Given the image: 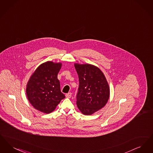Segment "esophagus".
Instances as JSON below:
<instances>
[{"instance_id": "obj_1", "label": "esophagus", "mask_w": 153, "mask_h": 153, "mask_svg": "<svg viewBox=\"0 0 153 153\" xmlns=\"http://www.w3.org/2000/svg\"><path fill=\"white\" fill-rule=\"evenodd\" d=\"M66 97H67V98H70V97H71V96H72V94L71 93H68V94H66L65 95Z\"/></svg>"}]
</instances>
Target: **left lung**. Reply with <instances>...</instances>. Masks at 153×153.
Segmentation results:
<instances>
[{
    "label": "left lung",
    "instance_id": "8db88e82",
    "mask_svg": "<svg viewBox=\"0 0 153 153\" xmlns=\"http://www.w3.org/2000/svg\"><path fill=\"white\" fill-rule=\"evenodd\" d=\"M79 79L77 105L85 115H91L105 106L109 99L108 82L102 71L91 64H74Z\"/></svg>",
    "mask_w": 153,
    "mask_h": 153
}]
</instances>
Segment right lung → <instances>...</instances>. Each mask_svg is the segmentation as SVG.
<instances>
[{"label":"right lung","instance_id":"right-lung-1","mask_svg":"<svg viewBox=\"0 0 153 153\" xmlns=\"http://www.w3.org/2000/svg\"><path fill=\"white\" fill-rule=\"evenodd\" d=\"M61 63L47 61L41 64L31 76L26 92L30 104L36 109L46 114L56 109L65 97L60 90L57 74Z\"/></svg>","mask_w":153,"mask_h":153}]
</instances>
